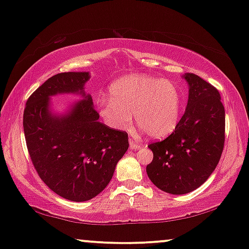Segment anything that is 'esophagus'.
Wrapping results in <instances>:
<instances>
[{
    "mask_svg": "<svg viewBox=\"0 0 249 249\" xmlns=\"http://www.w3.org/2000/svg\"><path fill=\"white\" fill-rule=\"evenodd\" d=\"M129 144H130V147L131 148H141L142 145L141 142H139L137 139L134 138V137H130L129 138Z\"/></svg>",
    "mask_w": 249,
    "mask_h": 249,
    "instance_id": "obj_1",
    "label": "esophagus"
}]
</instances>
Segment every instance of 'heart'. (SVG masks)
I'll return each mask as SVG.
<instances>
[{
  "mask_svg": "<svg viewBox=\"0 0 249 249\" xmlns=\"http://www.w3.org/2000/svg\"><path fill=\"white\" fill-rule=\"evenodd\" d=\"M98 111L112 128H127L135 122L152 138H162L175 130L180 119L181 95L168 79L131 74L110 87V98L98 101Z\"/></svg>",
  "mask_w": 249,
  "mask_h": 249,
  "instance_id": "obj_1",
  "label": "heart"
}]
</instances>
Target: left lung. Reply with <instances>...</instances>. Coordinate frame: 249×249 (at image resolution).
<instances>
[{"instance_id": "left-lung-1", "label": "left lung", "mask_w": 249, "mask_h": 249, "mask_svg": "<svg viewBox=\"0 0 249 249\" xmlns=\"http://www.w3.org/2000/svg\"><path fill=\"white\" fill-rule=\"evenodd\" d=\"M189 84L185 113L170 136L148 145L153 161L146 166L151 181L172 195L190 193L206 181L219 163L226 139V113L219 90L195 73Z\"/></svg>"}]
</instances>
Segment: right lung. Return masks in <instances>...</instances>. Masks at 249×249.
<instances>
[{
	"label": "right lung",
	"mask_w": 249,
	"mask_h": 249,
	"mask_svg": "<svg viewBox=\"0 0 249 249\" xmlns=\"http://www.w3.org/2000/svg\"><path fill=\"white\" fill-rule=\"evenodd\" d=\"M88 72L51 77L27 100L23 132L34 168L51 190L72 202H85L108 185L115 165L129 147L128 134L98 121L89 95L62 118L50 113V96L84 93Z\"/></svg>",
	"instance_id": "obj_1"
}]
</instances>
